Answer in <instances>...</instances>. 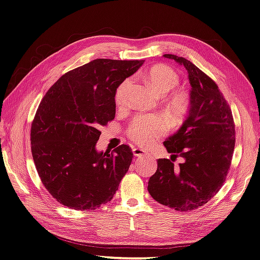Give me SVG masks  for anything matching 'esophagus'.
Instances as JSON below:
<instances>
[{"instance_id":"esophagus-1","label":"esophagus","mask_w":260,"mask_h":260,"mask_svg":"<svg viewBox=\"0 0 260 260\" xmlns=\"http://www.w3.org/2000/svg\"><path fill=\"white\" fill-rule=\"evenodd\" d=\"M133 153H134L135 157H143V155L147 154V151L142 149V148H134V149H133Z\"/></svg>"}]
</instances>
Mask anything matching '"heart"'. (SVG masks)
Wrapping results in <instances>:
<instances>
[{
  "mask_svg": "<svg viewBox=\"0 0 260 260\" xmlns=\"http://www.w3.org/2000/svg\"><path fill=\"white\" fill-rule=\"evenodd\" d=\"M146 78L153 89L160 94L171 91L180 83V76L172 68L167 65H155L146 74ZM133 83L131 77L125 78L117 86L114 101L117 109H124L128 103V90ZM168 110L175 120L180 121L187 115L191 108V95L187 90L177 89L168 99ZM168 129V121L160 114L139 115L133 120L126 128L127 135L137 145L148 147L165 134Z\"/></svg>",
  "mask_w": 260,
  "mask_h": 260,
  "instance_id": "1",
  "label": "heart"
}]
</instances>
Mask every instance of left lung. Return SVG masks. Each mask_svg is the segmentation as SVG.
Listing matches in <instances>:
<instances>
[{"mask_svg":"<svg viewBox=\"0 0 260 260\" xmlns=\"http://www.w3.org/2000/svg\"><path fill=\"white\" fill-rule=\"evenodd\" d=\"M163 56L187 70L191 108L182 127L163 143L169 153L185 161L175 167L173 160L158 159L148 191L163 206L190 211L208 203L223 185L233 157L235 124L216 81L186 58Z\"/></svg>","mask_w":260,"mask_h":260,"instance_id":"1","label":"left lung"}]
</instances>
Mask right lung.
Returning a JSON list of instances; mask_svg holds the SVG:
<instances>
[{
  "mask_svg": "<svg viewBox=\"0 0 260 260\" xmlns=\"http://www.w3.org/2000/svg\"><path fill=\"white\" fill-rule=\"evenodd\" d=\"M143 60L97 58L58 78L31 123L30 144L44 187L61 205L92 210L110 202L133 155L128 145L98 152L100 128L114 120L117 86Z\"/></svg>",
  "mask_w": 260,
  "mask_h": 260,
  "instance_id": "1",
  "label": "right lung"
}]
</instances>
